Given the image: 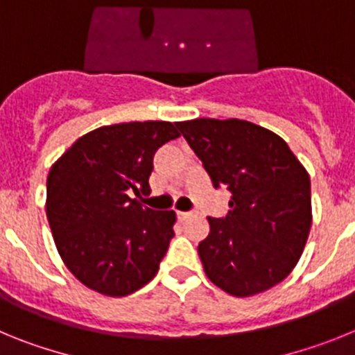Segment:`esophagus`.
Segmentation results:
<instances>
[{"label":"esophagus","instance_id":"34e87169","mask_svg":"<svg viewBox=\"0 0 355 355\" xmlns=\"http://www.w3.org/2000/svg\"><path fill=\"white\" fill-rule=\"evenodd\" d=\"M196 215L193 211H178V216H180V220H187V218H192Z\"/></svg>","mask_w":355,"mask_h":355}]
</instances>
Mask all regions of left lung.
Returning a JSON list of instances; mask_svg holds the SVG:
<instances>
[{
  "instance_id": "8db88e82",
  "label": "left lung",
  "mask_w": 355,
  "mask_h": 355,
  "mask_svg": "<svg viewBox=\"0 0 355 355\" xmlns=\"http://www.w3.org/2000/svg\"><path fill=\"white\" fill-rule=\"evenodd\" d=\"M215 188L231 192L224 218L208 216L197 247L213 284L249 297L290 275L311 229V181L288 144L240 119L175 124Z\"/></svg>"
}]
</instances>
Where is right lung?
Returning <instances> with one entry per match:
<instances>
[{
	"label": "right lung",
	"instance_id": "1",
	"mask_svg": "<svg viewBox=\"0 0 355 355\" xmlns=\"http://www.w3.org/2000/svg\"><path fill=\"white\" fill-rule=\"evenodd\" d=\"M180 137L172 122L103 126L72 144L48 175L46 215L71 274L90 290L126 297L155 277L174 236V211L149 193L158 147Z\"/></svg>",
	"mask_w": 355,
	"mask_h": 355
}]
</instances>
